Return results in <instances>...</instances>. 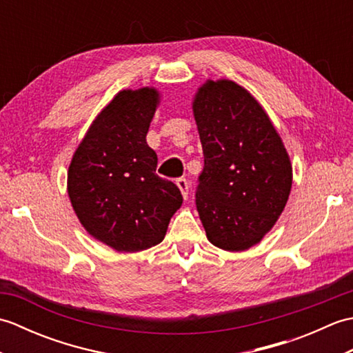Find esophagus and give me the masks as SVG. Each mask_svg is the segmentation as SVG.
<instances>
[{
  "mask_svg": "<svg viewBox=\"0 0 353 353\" xmlns=\"http://www.w3.org/2000/svg\"><path fill=\"white\" fill-rule=\"evenodd\" d=\"M176 185H177V188L181 190L182 196H183L185 199L188 197V191H190V183H188V181H186V179H183V177H181V179H177Z\"/></svg>",
  "mask_w": 353,
  "mask_h": 353,
  "instance_id": "1",
  "label": "esophagus"
}]
</instances>
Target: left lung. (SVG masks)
Here are the masks:
<instances>
[{
  "label": "left lung",
  "instance_id": "8db88e82",
  "mask_svg": "<svg viewBox=\"0 0 353 353\" xmlns=\"http://www.w3.org/2000/svg\"><path fill=\"white\" fill-rule=\"evenodd\" d=\"M205 154L197 211L206 236L226 252L261 243L287 205L292 167L259 101L229 79L206 80L192 99Z\"/></svg>",
  "mask_w": 353,
  "mask_h": 353
}]
</instances>
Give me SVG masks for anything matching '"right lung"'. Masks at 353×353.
I'll list each match as a JSON object with an SVG mask.
<instances>
[{"label":"right lung","instance_id":"right-lung-1","mask_svg":"<svg viewBox=\"0 0 353 353\" xmlns=\"http://www.w3.org/2000/svg\"><path fill=\"white\" fill-rule=\"evenodd\" d=\"M161 92L123 89L89 125L68 167V190L81 226L123 253L159 244L182 206L177 186L156 174L157 156L147 133Z\"/></svg>","mask_w":353,"mask_h":353}]
</instances>
